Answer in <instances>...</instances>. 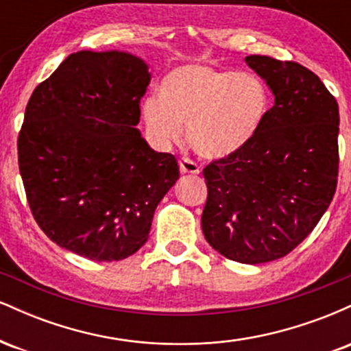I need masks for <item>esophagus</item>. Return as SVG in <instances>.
Instances as JSON below:
<instances>
[{
  "mask_svg": "<svg viewBox=\"0 0 351 351\" xmlns=\"http://www.w3.org/2000/svg\"><path fill=\"white\" fill-rule=\"evenodd\" d=\"M180 171L184 173V175H198L199 167H198V163L193 162V160L181 158L180 160Z\"/></svg>",
  "mask_w": 351,
  "mask_h": 351,
  "instance_id": "obj_1",
  "label": "esophagus"
}]
</instances>
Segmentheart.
I'll return each instance as SVG.
<instances>
[{"mask_svg": "<svg viewBox=\"0 0 351 351\" xmlns=\"http://www.w3.org/2000/svg\"><path fill=\"white\" fill-rule=\"evenodd\" d=\"M269 108L267 87L257 75L188 64L163 79L160 97L145 99L142 117L160 147L178 142L186 123L188 142L201 156L224 160L252 143Z\"/></svg>", "mask_w": 351, "mask_h": 351, "instance_id": "obj_1", "label": "heart"}]
</instances>
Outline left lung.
<instances>
[{
    "label": "left lung",
    "instance_id": "obj_1",
    "mask_svg": "<svg viewBox=\"0 0 351 351\" xmlns=\"http://www.w3.org/2000/svg\"><path fill=\"white\" fill-rule=\"evenodd\" d=\"M274 107L247 148L203 170L201 228L215 251L243 264L280 259L307 237L338 180V104L318 75L292 60L247 56Z\"/></svg>",
    "mask_w": 351,
    "mask_h": 351
}]
</instances>
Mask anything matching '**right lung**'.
<instances>
[{"instance_id":"obj_1","label":"right lung","mask_w":351,"mask_h":351,"mask_svg":"<svg viewBox=\"0 0 351 351\" xmlns=\"http://www.w3.org/2000/svg\"><path fill=\"white\" fill-rule=\"evenodd\" d=\"M150 79L134 54L79 51L26 106L18 163L31 213L52 243L90 261L138 251L180 178L175 156L135 128Z\"/></svg>"}]
</instances>
